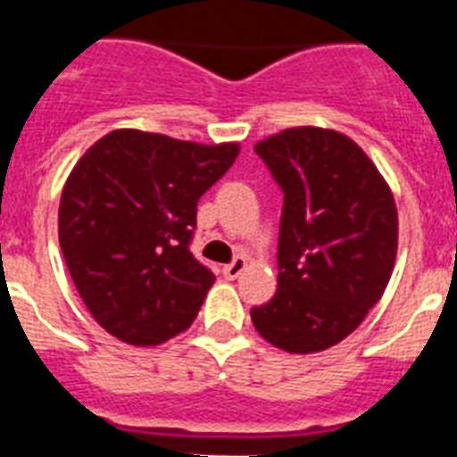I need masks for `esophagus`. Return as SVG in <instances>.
<instances>
[{"label":"esophagus","instance_id":"34e87169","mask_svg":"<svg viewBox=\"0 0 457 457\" xmlns=\"http://www.w3.org/2000/svg\"><path fill=\"white\" fill-rule=\"evenodd\" d=\"M246 265H249V261H246V258L237 256L235 261H232V263L222 268V275H225V278H228V279H237V278H239V275H242L244 270H246Z\"/></svg>","mask_w":457,"mask_h":457}]
</instances>
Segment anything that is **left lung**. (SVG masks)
Masks as SVG:
<instances>
[{"label":"left lung","instance_id":"8db88e82","mask_svg":"<svg viewBox=\"0 0 457 457\" xmlns=\"http://www.w3.org/2000/svg\"><path fill=\"white\" fill-rule=\"evenodd\" d=\"M256 152L285 208L278 292L251 311V322L287 353H318L346 339L382 299L396 263V201L372 158L329 128H287Z\"/></svg>","mask_w":457,"mask_h":457}]
</instances>
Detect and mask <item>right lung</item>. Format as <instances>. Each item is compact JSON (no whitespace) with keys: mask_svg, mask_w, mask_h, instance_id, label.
Returning a JSON list of instances; mask_svg holds the SVG:
<instances>
[{"mask_svg":"<svg viewBox=\"0 0 457 457\" xmlns=\"http://www.w3.org/2000/svg\"><path fill=\"white\" fill-rule=\"evenodd\" d=\"M237 156V142L120 128L73 165L59 244L82 303L111 337L158 346L189 329L215 282L189 253L196 204Z\"/></svg>","mask_w":457,"mask_h":457,"instance_id":"add662e5","label":"right lung"}]
</instances>
